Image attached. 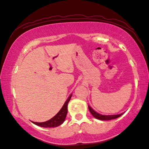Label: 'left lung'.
Instances as JSON below:
<instances>
[{"label": "left lung", "mask_w": 149, "mask_h": 149, "mask_svg": "<svg viewBox=\"0 0 149 149\" xmlns=\"http://www.w3.org/2000/svg\"><path fill=\"white\" fill-rule=\"evenodd\" d=\"M88 109H89V111H90L91 114L95 118L100 120H113V119H115L118 118L120 116H122L123 113H120L118 114V115H102V114H100L99 113H97L95 111L94 109H92L90 105H88Z\"/></svg>", "instance_id": "obj_1"}]
</instances>
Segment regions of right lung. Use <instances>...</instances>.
<instances>
[{"mask_svg":"<svg viewBox=\"0 0 149 149\" xmlns=\"http://www.w3.org/2000/svg\"><path fill=\"white\" fill-rule=\"evenodd\" d=\"M72 96V93L70 94V95L68 97V98L65 101V104H63L61 109L59 110V111L56 114V115L52 117L51 119L49 120L48 121L44 122H32L34 124H35L38 126L42 127H58L60 125L65 122L66 115H67L68 112V104L70 100L71 97Z\"/></svg>","mask_w":149,"mask_h":149,"instance_id":"right-lung-1","label":"right lung"}]
</instances>
